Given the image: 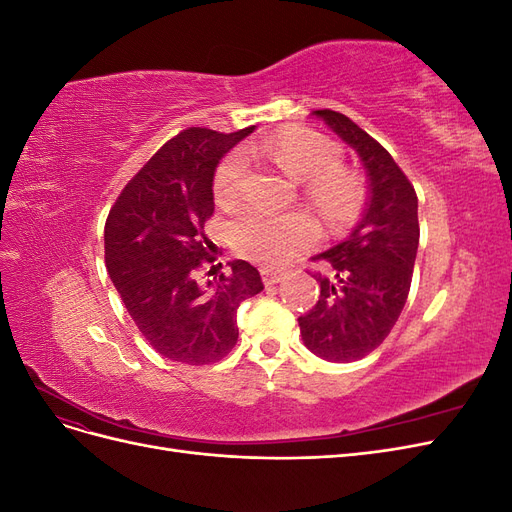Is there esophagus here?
Listing matches in <instances>:
<instances>
[{
    "instance_id": "obj_1",
    "label": "esophagus",
    "mask_w": 512,
    "mask_h": 512,
    "mask_svg": "<svg viewBox=\"0 0 512 512\" xmlns=\"http://www.w3.org/2000/svg\"><path fill=\"white\" fill-rule=\"evenodd\" d=\"M260 275H262V282H265V286L280 284L284 280V273L275 271V269H260Z\"/></svg>"
}]
</instances>
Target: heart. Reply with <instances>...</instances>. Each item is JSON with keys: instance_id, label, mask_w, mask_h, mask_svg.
<instances>
[{"instance_id": "heart-1", "label": "heart", "mask_w": 512, "mask_h": 512, "mask_svg": "<svg viewBox=\"0 0 512 512\" xmlns=\"http://www.w3.org/2000/svg\"><path fill=\"white\" fill-rule=\"evenodd\" d=\"M245 153H260L292 179L305 183V194L331 230H346L359 218L365 190L359 177L342 164V151L312 130H284ZM243 151L230 153L215 170L213 196L224 209H235L250 181V162ZM320 237L318 222L307 211L269 213L247 209L232 224V243L247 260L265 267H284L309 250Z\"/></svg>"}]
</instances>
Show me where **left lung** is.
Instances as JSON below:
<instances>
[{
    "label": "left lung",
    "mask_w": 512,
    "mask_h": 512,
    "mask_svg": "<svg viewBox=\"0 0 512 512\" xmlns=\"http://www.w3.org/2000/svg\"><path fill=\"white\" fill-rule=\"evenodd\" d=\"M350 145L367 170L369 200L350 237L314 256L318 303L299 318L307 350L331 363H352L376 350L406 305L418 250V198L378 141L337 111H314Z\"/></svg>",
    "instance_id": "left-lung-1"
}]
</instances>
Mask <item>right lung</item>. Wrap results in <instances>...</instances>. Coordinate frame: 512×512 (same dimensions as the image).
<instances>
[{
    "instance_id": "1",
    "label": "right lung",
    "mask_w": 512,
    "mask_h": 512,
    "mask_svg": "<svg viewBox=\"0 0 512 512\" xmlns=\"http://www.w3.org/2000/svg\"><path fill=\"white\" fill-rule=\"evenodd\" d=\"M252 130L179 132L138 170L106 218L104 262L111 282L138 331L170 361L209 365L224 359L239 337V305L265 288L245 260H232L230 273L218 280L200 277L215 260L205 235L215 207V168Z\"/></svg>"
}]
</instances>
